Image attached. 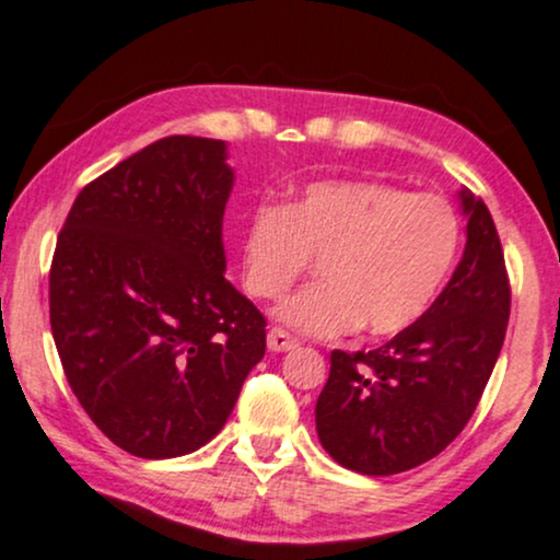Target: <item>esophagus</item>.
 <instances>
[{"instance_id":"esophagus-1","label":"esophagus","mask_w":560,"mask_h":560,"mask_svg":"<svg viewBox=\"0 0 560 560\" xmlns=\"http://www.w3.org/2000/svg\"><path fill=\"white\" fill-rule=\"evenodd\" d=\"M267 346H269V351H293L295 346H299V340L295 338H291V335H288L285 330H280V327H272V330H269V335H267Z\"/></svg>"}]
</instances>
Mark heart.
Segmentation results:
<instances>
[{"label": "heart", "mask_w": 560, "mask_h": 560, "mask_svg": "<svg viewBox=\"0 0 560 560\" xmlns=\"http://www.w3.org/2000/svg\"><path fill=\"white\" fill-rule=\"evenodd\" d=\"M462 246V220L438 194L380 180H317L293 201L259 203L241 230L243 288L280 299L308 259L319 282L278 308L295 332L335 338L357 330L387 338L435 304Z\"/></svg>", "instance_id": "1"}]
</instances>
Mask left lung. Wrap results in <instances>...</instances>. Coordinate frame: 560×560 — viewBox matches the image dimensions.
I'll return each mask as SVG.
<instances>
[{
  "mask_svg": "<svg viewBox=\"0 0 560 560\" xmlns=\"http://www.w3.org/2000/svg\"><path fill=\"white\" fill-rule=\"evenodd\" d=\"M466 248L435 304L372 351H332L317 398L322 448L346 469L387 477L445 451L475 413L503 348L511 282L495 222L462 190Z\"/></svg>",
  "mask_w": 560,
  "mask_h": 560,
  "instance_id": "obj_1",
  "label": "left lung"
}]
</instances>
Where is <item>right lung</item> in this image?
<instances>
[{
	"label": "right lung",
	"instance_id": "obj_1",
	"mask_svg": "<svg viewBox=\"0 0 560 560\" xmlns=\"http://www.w3.org/2000/svg\"><path fill=\"white\" fill-rule=\"evenodd\" d=\"M225 143L167 136L72 201L49 269V322L85 413L138 458L199 451L267 348L225 280Z\"/></svg>",
	"mask_w": 560,
	"mask_h": 560
}]
</instances>
